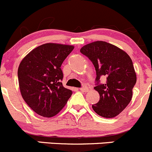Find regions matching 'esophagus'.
<instances>
[{
  "label": "esophagus",
  "mask_w": 152,
  "mask_h": 152,
  "mask_svg": "<svg viewBox=\"0 0 152 152\" xmlns=\"http://www.w3.org/2000/svg\"><path fill=\"white\" fill-rule=\"evenodd\" d=\"M80 90L81 91L87 92V91H88V88H87L86 86H83V87L80 88Z\"/></svg>",
  "instance_id": "obj_1"
}]
</instances>
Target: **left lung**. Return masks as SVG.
Wrapping results in <instances>:
<instances>
[{"mask_svg":"<svg viewBox=\"0 0 152 152\" xmlns=\"http://www.w3.org/2000/svg\"><path fill=\"white\" fill-rule=\"evenodd\" d=\"M80 53L92 62L96 70L94 89L100 98L92 108L104 118L116 116L130 102L136 83L130 57L115 45L102 41L88 44L81 48ZM101 77L106 80L105 83H100Z\"/></svg>","mask_w":152,"mask_h":152,"instance_id":"obj_1","label":"left lung"}]
</instances>
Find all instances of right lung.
I'll use <instances>...</instances> for the list:
<instances>
[{
	"label": "right lung",
	"mask_w": 152,
	"mask_h": 152,
	"mask_svg": "<svg viewBox=\"0 0 152 152\" xmlns=\"http://www.w3.org/2000/svg\"><path fill=\"white\" fill-rule=\"evenodd\" d=\"M71 45L47 43L31 51L20 63L18 76L22 96L35 113L53 117L64 107L72 91L64 87L62 63Z\"/></svg>",
	"instance_id": "add662e5"
}]
</instances>
